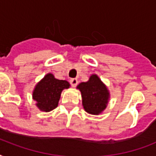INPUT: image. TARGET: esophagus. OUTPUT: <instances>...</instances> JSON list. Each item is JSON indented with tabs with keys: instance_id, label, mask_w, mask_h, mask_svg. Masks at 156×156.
I'll return each instance as SVG.
<instances>
[{
	"instance_id": "obj_1",
	"label": "esophagus",
	"mask_w": 156,
	"mask_h": 156,
	"mask_svg": "<svg viewBox=\"0 0 156 156\" xmlns=\"http://www.w3.org/2000/svg\"><path fill=\"white\" fill-rule=\"evenodd\" d=\"M70 84L71 86L73 87H75L76 86L78 85V79L77 78H72V79H70Z\"/></svg>"
}]
</instances>
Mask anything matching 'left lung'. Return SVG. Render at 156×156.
Here are the masks:
<instances>
[{"label":"left lung","instance_id":"left-lung-1","mask_svg":"<svg viewBox=\"0 0 156 156\" xmlns=\"http://www.w3.org/2000/svg\"><path fill=\"white\" fill-rule=\"evenodd\" d=\"M77 89L80 90L83 107L87 113L99 115L106 109L110 93L97 74H91L89 80L79 83Z\"/></svg>","mask_w":156,"mask_h":156}]
</instances>
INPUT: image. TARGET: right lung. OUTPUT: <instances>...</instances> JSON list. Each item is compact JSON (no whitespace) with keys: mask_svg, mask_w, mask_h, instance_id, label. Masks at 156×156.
I'll return each instance as SVG.
<instances>
[{"mask_svg":"<svg viewBox=\"0 0 156 156\" xmlns=\"http://www.w3.org/2000/svg\"><path fill=\"white\" fill-rule=\"evenodd\" d=\"M69 87L67 81L56 79L52 73H48L35 85L32 99L36 101L35 105L40 111L48 112L58 106L62 90Z\"/></svg>","mask_w":156,"mask_h":156,"instance_id":"obj_1","label":"right lung"}]
</instances>
